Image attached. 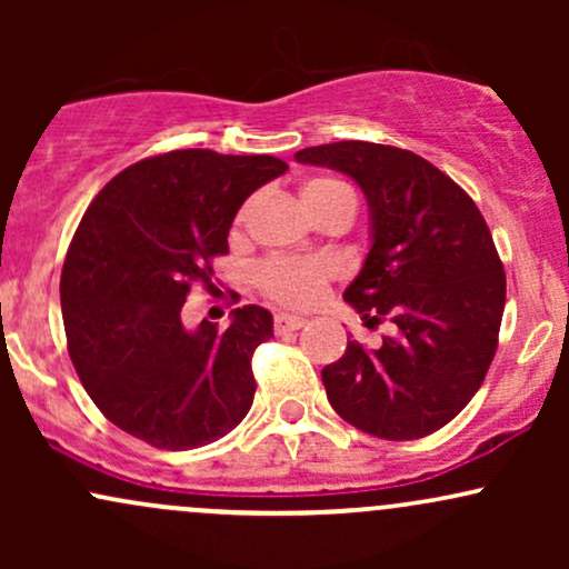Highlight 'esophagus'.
<instances>
[{"label": "esophagus", "mask_w": 569, "mask_h": 569, "mask_svg": "<svg viewBox=\"0 0 569 569\" xmlns=\"http://www.w3.org/2000/svg\"><path fill=\"white\" fill-rule=\"evenodd\" d=\"M305 326V318L289 316V312H278L276 316V335H289V331H299Z\"/></svg>", "instance_id": "1"}]
</instances>
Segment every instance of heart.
I'll return each mask as SVG.
<instances>
[{"mask_svg": "<svg viewBox=\"0 0 569 569\" xmlns=\"http://www.w3.org/2000/svg\"><path fill=\"white\" fill-rule=\"evenodd\" d=\"M331 192H350V189L331 179H316L305 184L302 200H318ZM335 272V262L326 257H276L259 264L257 286L278 302L307 307L321 299Z\"/></svg>", "mask_w": 569, "mask_h": 569, "instance_id": "heart-1", "label": "heart"}]
</instances>
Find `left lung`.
Masks as SVG:
<instances>
[{"label":"left lung","instance_id":"1","mask_svg":"<svg viewBox=\"0 0 569 569\" xmlns=\"http://www.w3.org/2000/svg\"><path fill=\"white\" fill-rule=\"evenodd\" d=\"M350 176L369 206V253L345 289L380 348L348 339L321 371L345 422L388 441L422 439L466 409L498 350L506 272L476 202L420 154L337 141L293 154Z\"/></svg>","mask_w":569,"mask_h":569}]
</instances>
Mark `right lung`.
Instances as JSON below:
<instances>
[{
	"label": "right lung",
	"instance_id": "right-lung-1",
	"mask_svg": "<svg viewBox=\"0 0 569 569\" xmlns=\"http://www.w3.org/2000/svg\"><path fill=\"white\" fill-rule=\"evenodd\" d=\"M286 171L270 154L176 149L126 168L90 202L61 272L63 329L82 388L120 430L184 452L248 415L270 310L238 307L219 331L187 329L181 307L192 286H211L248 194Z\"/></svg>",
	"mask_w": 569,
	"mask_h": 569
}]
</instances>
